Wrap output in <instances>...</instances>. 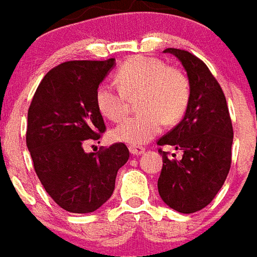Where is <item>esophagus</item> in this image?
Segmentation results:
<instances>
[{"label":"esophagus","mask_w":257,"mask_h":257,"mask_svg":"<svg viewBox=\"0 0 257 257\" xmlns=\"http://www.w3.org/2000/svg\"><path fill=\"white\" fill-rule=\"evenodd\" d=\"M128 150H130V153L133 154V156H141V154L145 153V148L144 146H133L131 145L130 148H128Z\"/></svg>","instance_id":"1"}]
</instances>
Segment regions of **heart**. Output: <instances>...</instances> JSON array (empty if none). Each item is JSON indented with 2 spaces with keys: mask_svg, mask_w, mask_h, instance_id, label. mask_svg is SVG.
Returning a JSON list of instances; mask_svg holds the SVG:
<instances>
[{
  "mask_svg": "<svg viewBox=\"0 0 257 257\" xmlns=\"http://www.w3.org/2000/svg\"><path fill=\"white\" fill-rule=\"evenodd\" d=\"M119 89L101 84L96 90V105L109 120H119L127 109L128 99L138 97L140 115L130 116L111 131L115 142L148 144L163 130L165 121L175 123L186 112L190 89L180 71L167 67L163 61L150 57L127 59L115 74Z\"/></svg>",
  "mask_w": 257,
  "mask_h": 257,
  "instance_id": "obj_1",
  "label": "heart"
}]
</instances>
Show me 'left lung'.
Listing matches in <instances>:
<instances>
[{
    "label": "left lung",
    "instance_id": "left-lung-1",
    "mask_svg": "<svg viewBox=\"0 0 257 257\" xmlns=\"http://www.w3.org/2000/svg\"><path fill=\"white\" fill-rule=\"evenodd\" d=\"M164 53L175 55L187 71L190 100L180 123L157 142L183 152L177 160L176 154L171 158L158 150L163 156L158 194L171 209L191 214L206 207L226 180L233 127L225 94L203 61L179 48Z\"/></svg>",
    "mask_w": 257,
    "mask_h": 257
}]
</instances>
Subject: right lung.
I'll return each mask as SVG.
<instances>
[{"label":"right lung","instance_id":"obj_1","mask_svg":"<svg viewBox=\"0 0 257 257\" xmlns=\"http://www.w3.org/2000/svg\"><path fill=\"white\" fill-rule=\"evenodd\" d=\"M115 65V58L58 65L44 76L28 109L27 148L35 172L46 192L69 213L101 207L130 157L121 142L97 153L84 150L85 141H97L105 130L96 90Z\"/></svg>","mask_w":257,"mask_h":257}]
</instances>
